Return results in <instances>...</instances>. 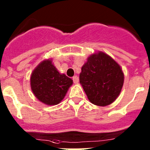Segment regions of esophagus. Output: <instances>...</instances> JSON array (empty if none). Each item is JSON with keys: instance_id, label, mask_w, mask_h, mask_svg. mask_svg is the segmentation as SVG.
<instances>
[{"instance_id": "esophagus-1", "label": "esophagus", "mask_w": 150, "mask_h": 150, "mask_svg": "<svg viewBox=\"0 0 150 150\" xmlns=\"http://www.w3.org/2000/svg\"><path fill=\"white\" fill-rule=\"evenodd\" d=\"M73 80H74V83H79V77L77 76H74L73 77Z\"/></svg>"}]
</instances>
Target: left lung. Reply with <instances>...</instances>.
Segmentation results:
<instances>
[{
  "label": "left lung",
  "mask_w": 150,
  "mask_h": 150,
  "mask_svg": "<svg viewBox=\"0 0 150 150\" xmlns=\"http://www.w3.org/2000/svg\"><path fill=\"white\" fill-rule=\"evenodd\" d=\"M79 83L88 99L104 107L116 100L124 83V74L114 59L103 52L91 54L81 68Z\"/></svg>",
  "instance_id": "obj_1"
}]
</instances>
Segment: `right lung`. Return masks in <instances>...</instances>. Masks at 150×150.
Returning a JSON list of instances; mask_svg holds the SVG:
<instances>
[{"mask_svg":"<svg viewBox=\"0 0 150 150\" xmlns=\"http://www.w3.org/2000/svg\"><path fill=\"white\" fill-rule=\"evenodd\" d=\"M30 88L34 96L46 105H56L64 99L73 80L60 74L52 59H45L30 75Z\"/></svg>","mask_w":150,"mask_h":150,"instance_id":"right-lung-1","label":"right lung"}]
</instances>
